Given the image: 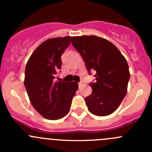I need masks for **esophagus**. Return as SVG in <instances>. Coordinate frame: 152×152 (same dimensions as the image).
<instances>
[{"instance_id": "34e87169", "label": "esophagus", "mask_w": 152, "mask_h": 152, "mask_svg": "<svg viewBox=\"0 0 152 152\" xmlns=\"http://www.w3.org/2000/svg\"><path fill=\"white\" fill-rule=\"evenodd\" d=\"M83 84H84V82H82V81H81V82H79V87H82V86L83 85Z\"/></svg>"}]
</instances>
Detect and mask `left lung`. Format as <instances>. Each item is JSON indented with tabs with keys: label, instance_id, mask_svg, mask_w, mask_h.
<instances>
[{
	"label": "left lung",
	"instance_id": "obj_1",
	"mask_svg": "<svg viewBox=\"0 0 152 152\" xmlns=\"http://www.w3.org/2000/svg\"><path fill=\"white\" fill-rule=\"evenodd\" d=\"M71 43L85 61L90 74L96 72L93 92L85 98L89 111L97 116L114 113L127 92L130 73L129 65L120 50L104 38L90 35L71 37Z\"/></svg>",
	"mask_w": 152,
	"mask_h": 152
}]
</instances>
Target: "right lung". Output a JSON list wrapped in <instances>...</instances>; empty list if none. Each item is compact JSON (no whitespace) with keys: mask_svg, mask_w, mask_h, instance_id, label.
<instances>
[{"mask_svg":"<svg viewBox=\"0 0 152 152\" xmlns=\"http://www.w3.org/2000/svg\"><path fill=\"white\" fill-rule=\"evenodd\" d=\"M70 37L48 39L33 52L26 64L24 85L31 104L45 118L58 120L69 113L78 90L75 82H55L62 67L61 56Z\"/></svg>","mask_w":152,"mask_h":152,"instance_id":"add662e5","label":"right lung"}]
</instances>
